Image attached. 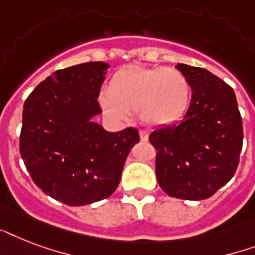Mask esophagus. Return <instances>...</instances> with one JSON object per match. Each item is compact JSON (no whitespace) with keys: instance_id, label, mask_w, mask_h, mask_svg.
Returning <instances> with one entry per match:
<instances>
[{"instance_id":"34e87169","label":"esophagus","mask_w":255,"mask_h":255,"mask_svg":"<svg viewBox=\"0 0 255 255\" xmlns=\"http://www.w3.org/2000/svg\"><path fill=\"white\" fill-rule=\"evenodd\" d=\"M140 140L141 141H148V132L147 131H140Z\"/></svg>"}]
</instances>
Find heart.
<instances>
[{
  "mask_svg": "<svg viewBox=\"0 0 255 255\" xmlns=\"http://www.w3.org/2000/svg\"><path fill=\"white\" fill-rule=\"evenodd\" d=\"M99 102L112 119L126 120L129 112L139 111L144 123L168 126L189 107L190 85L176 69L128 66L112 77L110 91H102Z\"/></svg>",
  "mask_w": 255,
  "mask_h": 255,
  "instance_id": "heart-1",
  "label": "heart"
}]
</instances>
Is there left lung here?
<instances>
[{
  "label": "left lung",
  "instance_id": "obj_1",
  "mask_svg": "<svg viewBox=\"0 0 255 255\" xmlns=\"http://www.w3.org/2000/svg\"><path fill=\"white\" fill-rule=\"evenodd\" d=\"M192 88L180 123L149 135L156 148V176L170 197L205 200L230 181L244 141L242 118L233 88L201 67L176 66Z\"/></svg>",
  "mask_w": 255,
  "mask_h": 255
}]
</instances>
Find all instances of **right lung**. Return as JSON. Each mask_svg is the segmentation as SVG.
Instances as JSON below:
<instances>
[{
    "instance_id": "right-lung-1",
    "label": "right lung",
    "mask_w": 255,
    "mask_h": 255,
    "mask_svg": "<svg viewBox=\"0 0 255 255\" xmlns=\"http://www.w3.org/2000/svg\"><path fill=\"white\" fill-rule=\"evenodd\" d=\"M110 66L87 62L58 70L34 88L22 112L19 152L35 185L70 206L110 197L139 132L106 131L100 87Z\"/></svg>"
}]
</instances>
